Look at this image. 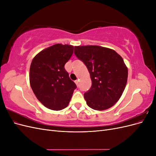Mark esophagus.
<instances>
[{"label": "esophagus", "instance_id": "obj_1", "mask_svg": "<svg viewBox=\"0 0 156 156\" xmlns=\"http://www.w3.org/2000/svg\"><path fill=\"white\" fill-rule=\"evenodd\" d=\"M75 84H77V86L78 87L79 86V79H77L76 81H75Z\"/></svg>", "mask_w": 156, "mask_h": 156}]
</instances>
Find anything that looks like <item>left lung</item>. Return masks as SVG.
Returning a JSON list of instances; mask_svg holds the SVG:
<instances>
[{
  "mask_svg": "<svg viewBox=\"0 0 156 156\" xmlns=\"http://www.w3.org/2000/svg\"><path fill=\"white\" fill-rule=\"evenodd\" d=\"M74 53L90 75L92 86L84 94L88 107L103 111L114 105L124 90L128 75L121 56L98 45L75 46Z\"/></svg>",
  "mask_w": 156,
  "mask_h": 156,
  "instance_id": "8db88e82",
  "label": "left lung"
}]
</instances>
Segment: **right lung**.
<instances>
[{
	"instance_id": "add662e5",
	"label": "right lung",
	"mask_w": 156,
	"mask_h": 156,
	"mask_svg": "<svg viewBox=\"0 0 156 156\" xmlns=\"http://www.w3.org/2000/svg\"><path fill=\"white\" fill-rule=\"evenodd\" d=\"M73 49L71 45L55 44L40 52L31 62L29 79L32 91L49 109L60 111L66 107L77 88L64 68Z\"/></svg>"
}]
</instances>
